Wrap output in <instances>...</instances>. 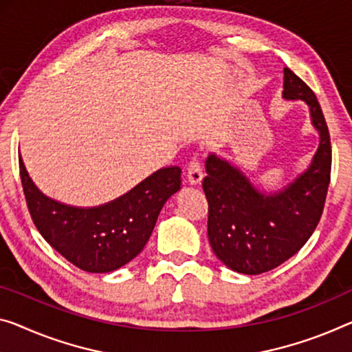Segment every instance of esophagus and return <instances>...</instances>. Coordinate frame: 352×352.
Instances as JSON below:
<instances>
[{
	"label": "esophagus",
	"instance_id": "obj_1",
	"mask_svg": "<svg viewBox=\"0 0 352 352\" xmlns=\"http://www.w3.org/2000/svg\"><path fill=\"white\" fill-rule=\"evenodd\" d=\"M203 177L204 175H203L201 164H199L198 157H193L190 162H188V166H187V179L192 186H198V184H201Z\"/></svg>",
	"mask_w": 352,
	"mask_h": 352
}]
</instances>
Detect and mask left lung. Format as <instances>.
<instances>
[{"label": "left lung", "mask_w": 352, "mask_h": 352, "mask_svg": "<svg viewBox=\"0 0 352 352\" xmlns=\"http://www.w3.org/2000/svg\"><path fill=\"white\" fill-rule=\"evenodd\" d=\"M283 72V99L304 100L320 133L310 166L282 190L266 193L217 154L204 162L209 244L226 267L239 274L267 272L296 255L321 219L331 182V137L320 102L293 70Z\"/></svg>", "instance_id": "left-lung-1"}]
</instances>
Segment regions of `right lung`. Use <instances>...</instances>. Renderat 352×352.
Wrapping results in <instances>:
<instances>
[{"label": "right lung", "instance_id": "add662e5", "mask_svg": "<svg viewBox=\"0 0 352 352\" xmlns=\"http://www.w3.org/2000/svg\"><path fill=\"white\" fill-rule=\"evenodd\" d=\"M19 164L37 231L69 263L93 274L132 261L149 241L166 199L181 190V168L166 166L110 203L77 208L48 198L32 182L21 157Z\"/></svg>", "mask_w": 352, "mask_h": 352}]
</instances>
